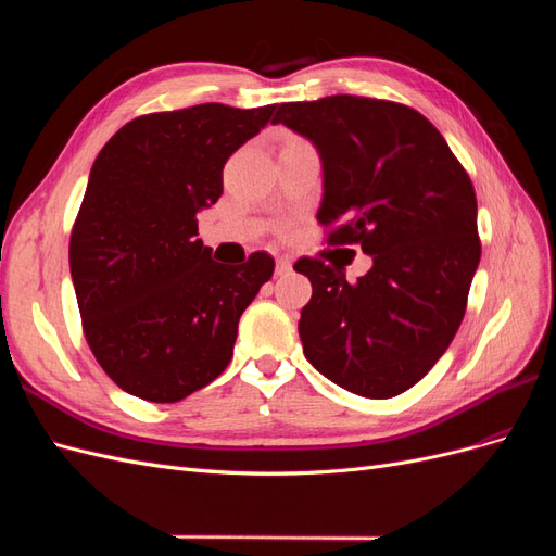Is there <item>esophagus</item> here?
Here are the masks:
<instances>
[{
	"label": "esophagus",
	"instance_id": "34e87169",
	"mask_svg": "<svg viewBox=\"0 0 556 556\" xmlns=\"http://www.w3.org/2000/svg\"><path fill=\"white\" fill-rule=\"evenodd\" d=\"M290 271H292V260L288 255H278V260H276V274L285 276V274H290Z\"/></svg>",
	"mask_w": 556,
	"mask_h": 556
}]
</instances>
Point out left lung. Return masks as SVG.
<instances>
[{
    "label": "left lung",
    "mask_w": 556,
    "mask_h": 556,
    "mask_svg": "<svg viewBox=\"0 0 556 556\" xmlns=\"http://www.w3.org/2000/svg\"><path fill=\"white\" fill-rule=\"evenodd\" d=\"M274 123L315 143L329 245H362L371 271L301 257L313 296L304 355L343 390L390 399L410 390L457 333L480 262L478 201L443 134L406 104L357 94L276 106Z\"/></svg>",
    "instance_id": "1"
}]
</instances>
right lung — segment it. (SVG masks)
I'll list each match as a JSON object with an SVG mask.
<instances>
[{"mask_svg": "<svg viewBox=\"0 0 556 556\" xmlns=\"http://www.w3.org/2000/svg\"><path fill=\"white\" fill-rule=\"evenodd\" d=\"M276 104H197L134 117L99 150L70 241L86 341L121 390L176 403L220 376L239 319L274 257L211 260L197 211L223 194V169Z\"/></svg>", "mask_w": 556, "mask_h": 556, "instance_id": "1", "label": "right lung"}]
</instances>
